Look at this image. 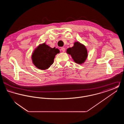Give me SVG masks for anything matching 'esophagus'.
Masks as SVG:
<instances>
[{
    "label": "esophagus",
    "instance_id": "obj_1",
    "mask_svg": "<svg viewBox=\"0 0 124 124\" xmlns=\"http://www.w3.org/2000/svg\"><path fill=\"white\" fill-rule=\"evenodd\" d=\"M61 49L62 51L63 52H65V48H64V47H62V48H61Z\"/></svg>",
    "mask_w": 124,
    "mask_h": 124
}]
</instances>
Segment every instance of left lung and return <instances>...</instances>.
Masks as SVG:
<instances>
[{"label":"left lung","instance_id":"8db88e82","mask_svg":"<svg viewBox=\"0 0 124 124\" xmlns=\"http://www.w3.org/2000/svg\"><path fill=\"white\" fill-rule=\"evenodd\" d=\"M66 53L71 55L75 63L78 64L84 63L88 56L86 47L79 42H75L72 47L68 48Z\"/></svg>","mask_w":124,"mask_h":124}]
</instances>
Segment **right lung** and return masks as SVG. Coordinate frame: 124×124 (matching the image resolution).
<instances>
[{"mask_svg":"<svg viewBox=\"0 0 124 124\" xmlns=\"http://www.w3.org/2000/svg\"><path fill=\"white\" fill-rule=\"evenodd\" d=\"M59 52L58 48H51L44 43L37 47L32 54V63L38 69L46 70L53 64L55 55Z\"/></svg>","mask_w":124,"mask_h":124,"instance_id":"1","label":"right lung"}]
</instances>
